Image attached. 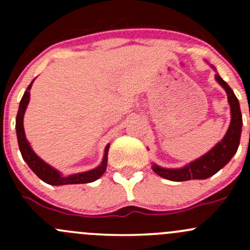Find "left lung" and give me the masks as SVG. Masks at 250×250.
Here are the masks:
<instances>
[{"instance_id":"1","label":"left lung","mask_w":250,"mask_h":250,"mask_svg":"<svg viewBox=\"0 0 250 250\" xmlns=\"http://www.w3.org/2000/svg\"><path fill=\"white\" fill-rule=\"evenodd\" d=\"M211 67L214 69V71H216L213 65ZM215 80L225 89L226 94H228V102L230 104L231 122L225 137L208 152L181 168H163L156 163H152V170L157 175L172 181H186L193 180V179L203 180V179H208L209 176H213L221 168L225 167L233 157L234 153L237 152L239 140H241L242 125H243L238 99L236 98L230 85L219 76L218 72L215 74Z\"/></svg>"}]
</instances>
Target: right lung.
<instances>
[{"mask_svg": "<svg viewBox=\"0 0 250 250\" xmlns=\"http://www.w3.org/2000/svg\"><path fill=\"white\" fill-rule=\"evenodd\" d=\"M35 80H32V82L30 83L27 89L25 90L24 95H22L21 100H20L19 104V110L17 113V120H16V129H17V138H18V144H19V150L21 152L22 158H24L25 162L27 163V166L30 167V169L32 170L42 181L49 184V185L54 186H60V185H71V184H87L92 183V181L98 180L103 174L106 170L107 166V152H109L110 144H107L106 147L104 151V157H103L102 163L94 169L87 170V172L82 173H76L71 174V175H62L59 170H57L55 168H53L52 166H49L48 163L44 162L42 158H40L39 156L35 153V151L32 150L30 143L27 141L26 137H25V130H24V115L25 111H26L27 104L30 102V89H31V85L34 83Z\"/></svg>", "mask_w": 250, "mask_h": 250, "instance_id": "1", "label": "right lung"}]
</instances>
